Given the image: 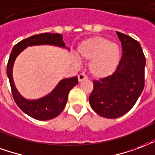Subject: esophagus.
Here are the masks:
<instances>
[{
  "label": "esophagus",
  "mask_w": 155,
  "mask_h": 155,
  "mask_svg": "<svg viewBox=\"0 0 155 155\" xmlns=\"http://www.w3.org/2000/svg\"><path fill=\"white\" fill-rule=\"evenodd\" d=\"M78 78L79 82H82V80H85V79L87 78V76L86 74H84V73H80L78 76Z\"/></svg>",
  "instance_id": "1"
}]
</instances>
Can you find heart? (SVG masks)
I'll return each instance as SVG.
<instances>
[{
    "instance_id": "b5f03b06",
    "label": "heart",
    "mask_w": 155,
    "mask_h": 155,
    "mask_svg": "<svg viewBox=\"0 0 155 155\" xmlns=\"http://www.w3.org/2000/svg\"><path fill=\"white\" fill-rule=\"evenodd\" d=\"M78 56L89 60L88 68L92 76L102 79L110 76L120 64L121 53L119 46L102 37H92L78 46ZM77 63V59H73Z\"/></svg>"
}]
</instances>
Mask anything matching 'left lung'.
<instances>
[{"mask_svg":"<svg viewBox=\"0 0 155 155\" xmlns=\"http://www.w3.org/2000/svg\"><path fill=\"white\" fill-rule=\"evenodd\" d=\"M122 45V57L110 76L93 82L89 97L91 108L99 116L115 119L134 107L144 87L145 57L140 43L116 32Z\"/></svg>","mask_w":155,"mask_h":155,"instance_id":"8db88e82","label":"left lung"}]
</instances>
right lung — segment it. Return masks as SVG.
<instances>
[{
	"mask_svg": "<svg viewBox=\"0 0 155 155\" xmlns=\"http://www.w3.org/2000/svg\"><path fill=\"white\" fill-rule=\"evenodd\" d=\"M35 45H54L69 50V48L65 46V43L63 40V35L60 34L44 33L33 35L21 40L13 47L8 61L6 72L11 84L13 98L21 110L34 119L48 120L55 118L63 111L66 106L70 90L78 83V80L77 77L62 79L51 92L39 99L30 100L22 97L15 85L13 66L16 58L21 52L27 47Z\"/></svg>",
	"mask_w": 155,
	"mask_h": 155,
	"instance_id": "right-lung-1",
	"label": "right lung"
}]
</instances>
